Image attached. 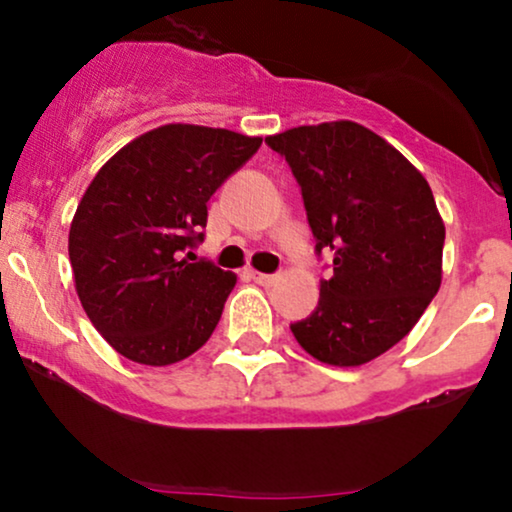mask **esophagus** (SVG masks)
<instances>
[{
	"label": "esophagus",
	"instance_id": "34e87169",
	"mask_svg": "<svg viewBox=\"0 0 512 512\" xmlns=\"http://www.w3.org/2000/svg\"><path fill=\"white\" fill-rule=\"evenodd\" d=\"M250 279L257 281L262 286H272L276 281V274H262V272H250Z\"/></svg>",
	"mask_w": 512,
	"mask_h": 512
}]
</instances>
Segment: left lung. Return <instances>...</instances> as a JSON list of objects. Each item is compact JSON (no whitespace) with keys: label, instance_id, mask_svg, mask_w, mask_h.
I'll list each match as a JSON object with an SVG mask.
<instances>
[{"label":"left lung","instance_id":"1","mask_svg":"<svg viewBox=\"0 0 512 512\" xmlns=\"http://www.w3.org/2000/svg\"><path fill=\"white\" fill-rule=\"evenodd\" d=\"M303 195L315 255L332 257L320 301L291 322L298 344L330 366L373 361L424 315L440 289L445 226L424 175L356 122H322L264 139Z\"/></svg>","mask_w":512,"mask_h":512}]
</instances>
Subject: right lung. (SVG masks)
<instances>
[{"instance_id":"add662e5","label":"right lung","mask_w":512,"mask_h":512,"mask_svg":"<svg viewBox=\"0 0 512 512\" xmlns=\"http://www.w3.org/2000/svg\"><path fill=\"white\" fill-rule=\"evenodd\" d=\"M260 144L228 129L166 125L98 170L69 228V262L88 320L117 354L168 366L207 344L236 274L192 250L211 195Z\"/></svg>"}]
</instances>
